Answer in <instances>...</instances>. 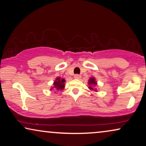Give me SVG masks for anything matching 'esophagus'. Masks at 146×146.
<instances>
[{"instance_id":"esophagus-1","label":"esophagus","mask_w":146,"mask_h":146,"mask_svg":"<svg viewBox=\"0 0 146 146\" xmlns=\"http://www.w3.org/2000/svg\"><path fill=\"white\" fill-rule=\"evenodd\" d=\"M81 77V76L80 75H78V74H76V75H74V78L76 79H79Z\"/></svg>"}]
</instances>
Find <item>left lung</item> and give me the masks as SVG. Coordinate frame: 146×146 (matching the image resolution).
I'll return each mask as SVG.
<instances>
[{"label": "left lung", "mask_w": 146, "mask_h": 146, "mask_svg": "<svg viewBox=\"0 0 146 146\" xmlns=\"http://www.w3.org/2000/svg\"><path fill=\"white\" fill-rule=\"evenodd\" d=\"M89 89H91V91H97L96 90V89H94V86H95V85H97V83H96V79H95V78L94 77H91L89 79Z\"/></svg>", "instance_id": "1"}]
</instances>
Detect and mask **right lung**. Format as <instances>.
<instances>
[{
	"label": "right lung",
	"instance_id": "right-lung-1",
	"mask_svg": "<svg viewBox=\"0 0 146 146\" xmlns=\"http://www.w3.org/2000/svg\"><path fill=\"white\" fill-rule=\"evenodd\" d=\"M65 80L64 79H61V77H57L55 81L53 82V87H52L51 90L55 89L56 90H61V91L65 87Z\"/></svg>",
	"mask_w": 146,
	"mask_h": 146
}]
</instances>
